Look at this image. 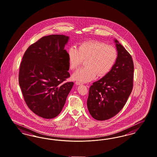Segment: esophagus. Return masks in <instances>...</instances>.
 Here are the masks:
<instances>
[{"mask_svg": "<svg viewBox=\"0 0 157 157\" xmlns=\"http://www.w3.org/2000/svg\"><path fill=\"white\" fill-rule=\"evenodd\" d=\"M75 84H76V85H77V86H78V85L81 84V82H80V81H76Z\"/></svg>", "mask_w": 157, "mask_h": 157, "instance_id": "34e87169", "label": "esophagus"}]
</instances>
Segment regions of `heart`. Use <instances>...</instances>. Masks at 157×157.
Instances as JSON below:
<instances>
[{
  "mask_svg": "<svg viewBox=\"0 0 157 157\" xmlns=\"http://www.w3.org/2000/svg\"><path fill=\"white\" fill-rule=\"evenodd\" d=\"M70 70H75L86 60L84 67L76 70L72 75L73 80L88 82L97 75L104 77L107 75L115 64L118 53L115 47L107 45L98 41L84 42L77 49L71 47L67 51Z\"/></svg>",
  "mask_w": 157,
  "mask_h": 157,
  "instance_id": "b5f03b06",
  "label": "heart"
}]
</instances>
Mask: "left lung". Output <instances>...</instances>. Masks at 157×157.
I'll use <instances>...</instances> for the list:
<instances>
[{
  "label": "left lung",
  "mask_w": 157,
  "mask_h": 157,
  "mask_svg": "<svg viewBox=\"0 0 157 157\" xmlns=\"http://www.w3.org/2000/svg\"><path fill=\"white\" fill-rule=\"evenodd\" d=\"M118 56L110 71L90 88L87 108L97 121H105L118 113L133 89L134 64L125 48L114 39Z\"/></svg>",
  "instance_id": "8db88e82"
}]
</instances>
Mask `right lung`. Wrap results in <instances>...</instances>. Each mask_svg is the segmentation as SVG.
Wrapping results in <instances>:
<instances>
[{
	"label": "right lung",
	"instance_id": "add662e5",
	"mask_svg": "<svg viewBox=\"0 0 157 157\" xmlns=\"http://www.w3.org/2000/svg\"><path fill=\"white\" fill-rule=\"evenodd\" d=\"M69 36L51 35L32 44L24 54L19 84L29 109L38 116L52 119L64 106L74 83H62L70 77L67 52Z\"/></svg>",
	"mask_w": 157,
	"mask_h": 157
}]
</instances>
